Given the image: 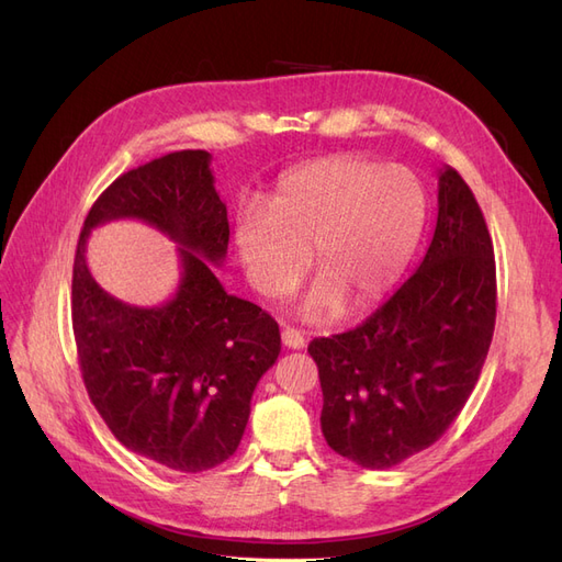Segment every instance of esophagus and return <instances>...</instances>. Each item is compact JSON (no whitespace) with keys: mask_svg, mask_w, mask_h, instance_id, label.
<instances>
[{"mask_svg":"<svg viewBox=\"0 0 562 562\" xmlns=\"http://www.w3.org/2000/svg\"><path fill=\"white\" fill-rule=\"evenodd\" d=\"M281 339H283V345L288 349H302L304 347V335L300 330H295V328H283Z\"/></svg>","mask_w":562,"mask_h":562,"instance_id":"obj_1","label":"esophagus"}]
</instances>
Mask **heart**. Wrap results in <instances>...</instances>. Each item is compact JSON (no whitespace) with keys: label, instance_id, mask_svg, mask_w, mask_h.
Returning <instances> with one entry per match:
<instances>
[{"label":"heart","instance_id":"heart-1","mask_svg":"<svg viewBox=\"0 0 562 562\" xmlns=\"http://www.w3.org/2000/svg\"><path fill=\"white\" fill-rule=\"evenodd\" d=\"M424 213L427 199L407 168L326 157L288 173L269 211H239L234 244L248 281L269 297L293 291L312 250L321 277L297 316L318 323L345 304L349 312L375 307L411 262Z\"/></svg>","mask_w":562,"mask_h":562}]
</instances>
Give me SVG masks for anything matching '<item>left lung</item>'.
Wrapping results in <instances>:
<instances>
[{"label": "left lung", "instance_id": "left-lung-1", "mask_svg": "<svg viewBox=\"0 0 562 562\" xmlns=\"http://www.w3.org/2000/svg\"><path fill=\"white\" fill-rule=\"evenodd\" d=\"M495 250L469 184L438 173L434 239L415 274L359 328L310 345L321 431L363 469L434 446L462 413L495 333Z\"/></svg>", "mask_w": 562, "mask_h": 562}]
</instances>
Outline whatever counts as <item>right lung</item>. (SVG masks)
Segmentation results:
<instances>
[{"label":"right lung","mask_w":562,"mask_h":562,"mask_svg":"<svg viewBox=\"0 0 562 562\" xmlns=\"http://www.w3.org/2000/svg\"><path fill=\"white\" fill-rule=\"evenodd\" d=\"M213 182L203 149L116 178L83 220L72 271V328L91 403L119 443L182 473L236 452L252 391L281 351L277 321L227 295L215 277L229 223ZM112 218H140L179 244L181 281L159 308L116 301L90 277V229Z\"/></svg>","instance_id":"right-lung-1"}]
</instances>
